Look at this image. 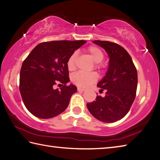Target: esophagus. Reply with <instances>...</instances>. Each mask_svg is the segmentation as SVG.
Here are the masks:
<instances>
[{
  "mask_svg": "<svg viewBox=\"0 0 160 160\" xmlns=\"http://www.w3.org/2000/svg\"><path fill=\"white\" fill-rule=\"evenodd\" d=\"M77 90L79 91V92H83V91H85V89L84 88H79V87H78L77 88Z\"/></svg>",
  "mask_w": 160,
  "mask_h": 160,
  "instance_id": "esophagus-1",
  "label": "esophagus"
}]
</instances>
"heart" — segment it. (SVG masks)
Returning a JSON list of instances; mask_svg holds the SVG:
<instances>
[{"label": "heart", "mask_w": 160, "mask_h": 160, "mask_svg": "<svg viewBox=\"0 0 160 160\" xmlns=\"http://www.w3.org/2000/svg\"><path fill=\"white\" fill-rule=\"evenodd\" d=\"M87 53L89 54L91 58L95 62L94 67L96 69L102 70L103 68V65L101 63L104 58V54L99 48L96 46H90L86 49ZM78 53L74 52L68 58L67 61V66L68 70L72 71L76 68V61L77 59ZM98 79V75L95 72H77L73 74L71 77V81L76 86L86 88L94 83Z\"/></svg>", "instance_id": "obj_1"}]
</instances>
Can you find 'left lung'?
I'll return each instance as SVG.
<instances>
[{"instance_id": "1", "label": "left lung", "mask_w": 160, "mask_h": 160, "mask_svg": "<svg viewBox=\"0 0 160 160\" xmlns=\"http://www.w3.org/2000/svg\"><path fill=\"white\" fill-rule=\"evenodd\" d=\"M103 48L110 57L106 76L97 86L106 90L104 97L97 95L95 101L88 103L90 112L101 122L119 121L128 112L136 97L138 72L124 48L113 42L93 41Z\"/></svg>"}]
</instances>
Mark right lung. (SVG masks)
Listing matches in <instances>:
<instances>
[{
    "label": "right lung",
    "instance_id": "obj_1",
    "mask_svg": "<svg viewBox=\"0 0 160 160\" xmlns=\"http://www.w3.org/2000/svg\"><path fill=\"white\" fill-rule=\"evenodd\" d=\"M86 41H53L37 45L22 62L19 90L26 108L41 119L52 118L69 105L77 87L70 81L67 61ZM62 85L60 89L55 86Z\"/></svg>",
    "mask_w": 160,
    "mask_h": 160
}]
</instances>
